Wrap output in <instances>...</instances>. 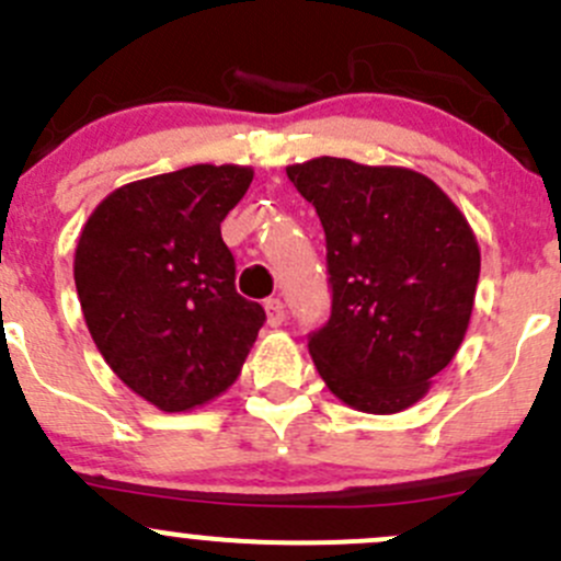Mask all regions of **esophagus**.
I'll list each match as a JSON object with an SVG mask.
<instances>
[{
  "instance_id": "esophagus-1",
  "label": "esophagus",
  "mask_w": 561,
  "mask_h": 561,
  "mask_svg": "<svg viewBox=\"0 0 561 561\" xmlns=\"http://www.w3.org/2000/svg\"><path fill=\"white\" fill-rule=\"evenodd\" d=\"M264 310H267V324L270 327H280L283 321H286V308H283V302L278 297L267 299V302H264Z\"/></svg>"
}]
</instances>
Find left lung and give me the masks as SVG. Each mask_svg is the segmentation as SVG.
Listing matches in <instances>:
<instances>
[{
	"label": "left lung",
	"mask_w": 561,
	"mask_h": 561,
	"mask_svg": "<svg viewBox=\"0 0 561 561\" xmlns=\"http://www.w3.org/2000/svg\"><path fill=\"white\" fill-rule=\"evenodd\" d=\"M286 174L327 237L332 310L308 337L316 370L357 412L414 407L467 335L480 278L469 220L401 165L313 158Z\"/></svg>",
	"instance_id": "left-lung-1"
}]
</instances>
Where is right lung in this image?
<instances>
[{"instance_id":"1","label":"right lung","mask_w":561,"mask_h":561,"mask_svg":"<svg viewBox=\"0 0 561 561\" xmlns=\"http://www.w3.org/2000/svg\"><path fill=\"white\" fill-rule=\"evenodd\" d=\"M251 182L234 163L147 176L108 193L81 229L73 278L94 346L160 412L229 390L267 319L237 294L220 237Z\"/></svg>"}]
</instances>
